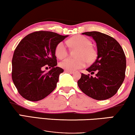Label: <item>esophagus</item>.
Returning a JSON list of instances; mask_svg holds the SVG:
<instances>
[{
    "mask_svg": "<svg viewBox=\"0 0 135 135\" xmlns=\"http://www.w3.org/2000/svg\"><path fill=\"white\" fill-rule=\"evenodd\" d=\"M65 72H66V73H70V74H72V73H74L73 71H71V70H65Z\"/></svg>",
    "mask_w": 135,
    "mask_h": 135,
    "instance_id": "esophagus-1",
    "label": "esophagus"
}]
</instances>
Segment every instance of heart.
Returning <instances> with one entry per match:
<instances>
[{"label": "heart", "instance_id": "1", "mask_svg": "<svg viewBox=\"0 0 135 135\" xmlns=\"http://www.w3.org/2000/svg\"><path fill=\"white\" fill-rule=\"evenodd\" d=\"M69 45L73 48H79L76 59L67 58L60 63V67L67 70H75L86 65L87 61H94L96 57V52L92 47L90 40L82 35H76L71 37L68 40ZM55 54L59 59L67 57L68 51L67 46L64 42H60L55 49Z\"/></svg>", "mask_w": 135, "mask_h": 135}]
</instances>
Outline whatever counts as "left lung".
Here are the masks:
<instances>
[{"label": "left lung", "instance_id": "1", "mask_svg": "<svg viewBox=\"0 0 135 135\" xmlns=\"http://www.w3.org/2000/svg\"><path fill=\"white\" fill-rule=\"evenodd\" d=\"M82 34L92 37L97 43V57L86 70L95 76L81 74L78 81L79 89L87 96L104 100L116 94L125 79L126 57L120 44L106 34L93 31Z\"/></svg>", "mask_w": 135, "mask_h": 135}]
</instances>
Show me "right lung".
<instances>
[{"label":"right lung","mask_w":135,"mask_h":135,"mask_svg":"<svg viewBox=\"0 0 135 135\" xmlns=\"http://www.w3.org/2000/svg\"><path fill=\"white\" fill-rule=\"evenodd\" d=\"M68 35L37 31L26 36L15 49L12 59V79L19 94L32 102L45 98L54 90L62 68L56 67L55 49ZM51 69L45 73L44 66Z\"/></svg>","instance_id":"1"}]
</instances>
